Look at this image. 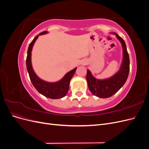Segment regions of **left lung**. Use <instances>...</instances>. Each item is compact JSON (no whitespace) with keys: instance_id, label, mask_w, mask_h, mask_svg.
<instances>
[{"instance_id":"left-lung-1","label":"left lung","mask_w":149,"mask_h":149,"mask_svg":"<svg viewBox=\"0 0 149 149\" xmlns=\"http://www.w3.org/2000/svg\"><path fill=\"white\" fill-rule=\"evenodd\" d=\"M112 33L116 36L123 47V57L119 70L111 77L104 79H96L91 71L87 70L86 80L89 91L94 95L101 98L109 97L118 92L125 84L129 73L130 61L125 43L118 34Z\"/></svg>"}]
</instances>
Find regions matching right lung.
Listing matches in <instances>:
<instances>
[{"mask_svg": "<svg viewBox=\"0 0 149 149\" xmlns=\"http://www.w3.org/2000/svg\"><path fill=\"white\" fill-rule=\"evenodd\" d=\"M48 33L47 31H43L36 36L30 44L27 51V56L26 60V69L29 73L30 79L31 83L37 91L42 94V95L50 99H60L66 96L69 90L70 81L73 77L77 68H75L73 70H71L67 73L61 79L56 82H47L42 79L36 74L32 68L31 61V50L33 47V45L36 40L38 38L39 35L46 34Z\"/></svg>", "mask_w": 149, "mask_h": 149, "instance_id": "add662e5", "label": "right lung"}]
</instances>
